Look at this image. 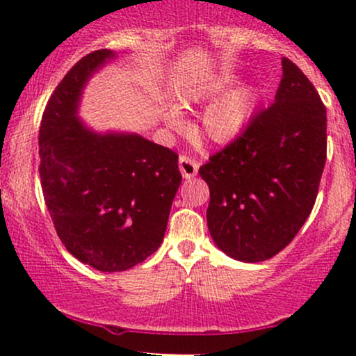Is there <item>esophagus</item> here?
I'll return each instance as SVG.
<instances>
[{"instance_id":"esophagus-1","label":"esophagus","mask_w":356,"mask_h":356,"mask_svg":"<svg viewBox=\"0 0 356 356\" xmlns=\"http://www.w3.org/2000/svg\"><path fill=\"white\" fill-rule=\"evenodd\" d=\"M179 170H181L184 179H191L197 174L199 165L197 162H194L192 159L187 157V155H181V157H179Z\"/></svg>"}]
</instances>
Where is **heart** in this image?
<instances>
[{
    "instance_id": "1",
    "label": "heart",
    "mask_w": 356,
    "mask_h": 356,
    "mask_svg": "<svg viewBox=\"0 0 356 356\" xmlns=\"http://www.w3.org/2000/svg\"><path fill=\"white\" fill-rule=\"evenodd\" d=\"M236 81V73H216L194 81L184 90L179 99L184 108H192L212 100L202 110L197 132L214 145H229L243 137L259 102V88L256 85L241 83L231 88ZM164 122L170 129H179L182 125L181 112L175 107H167L164 110Z\"/></svg>"
}]
</instances>
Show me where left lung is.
<instances>
[{"label":"left lung","mask_w":356,"mask_h":356,"mask_svg":"<svg viewBox=\"0 0 356 356\" xmlns=\"http://www.w3.org/2000/svg\"><path fill=\"white\" fill-rule=\"evenodd\" d=\"M275 104L209 157L207 227L232 259L261 263L291 243L308 219L326 162V108L316 88L283 58Z\"/></svg>","instance_id":"obj_1"}]
</instances>
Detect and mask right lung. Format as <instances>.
<instances>
[{"mask_svg": "<svg viewBox=\"0 0 356 356\" xmlns=\"http://www.w3.org/2000/svg\"><path fill=\"white\" fill-rule=\"evenodd\" d=\"M112 50L73 65L48 100L40 127V179L68 252L104 273L125 271L159 249L182 175L177 154L138 134L95 132L79 118L88 80Z\"/></svg>", "mask_w": 356, "mask_h": 356, "instance_id": "add662e5", "label": "right lung"}]
</instances>
